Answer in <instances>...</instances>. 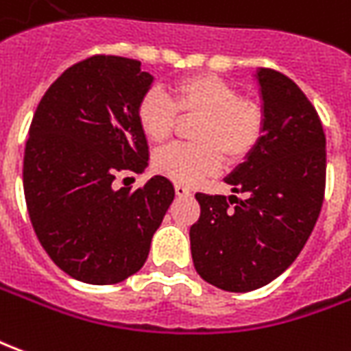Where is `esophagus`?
<instances>
[{
  "mask_svg": "<svg viewBox=\"0 0 351 351\" xmlns=\"http://www.w3.org/2000/svg\"><path fill=\"white\" fill-rule=\"evenodd\" d=\"M173 189H176V195H178V196H189V195H191V191H189L185 185H181V183H176V185H173Z\"/></svg>",
  "mask_w": 351,
  "mask_h": 351,
  "instance_id": "34e87169",
  "label": "esophagus"
}]
</instances>
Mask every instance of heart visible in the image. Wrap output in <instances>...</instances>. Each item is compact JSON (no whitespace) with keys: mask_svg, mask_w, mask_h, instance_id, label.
<instances>
[{"mask_svg":"<svg viewBox=\"0 0 351 351\" xmlns=\"http://www.w3.org/2000/svg\"><path fill=\"white\" fill-rule=\"evenodd\" d=\"M180 115H198L191 145H170L153 158L155 170L178 183H196L228 162H242L259 147L267 117L259 101L210 73L183 77L168 96L151 88L136 106V121L151 143L168 141Z\"/></svg>","mask_w":351,"mask_h":351,"instance_id":"heart-1","label":"heart"}]
</instances>
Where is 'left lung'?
I'll use <instances>...</instances> for the list:
<instances>
[{
  "label": "left lung",
  "instance_id": "8db88e82",
  "mask_svg": "<svg viewBox=\"0 0 351 351\" xmlns=\"http://www.w3.org/2000/svg\"><path fill=\"white\" fill-rule=\"evenodd\" d=\"M267 126L259 147L227 178L238 196L196 193L191 227L196 272L211 285L247 293L299 257L325 196V132L304 92L280 71H257ZM237 206H234V204Z\"/></svg>",
  "mask_w": 351,
  "mask_h": 351
}]
</instances>
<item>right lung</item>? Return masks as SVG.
<instances>
[{"mask_svg": "<svg viewBox=\"0 0 351 351\" xmlns=\"http://www.w3.org/2000/svg\"><path fill=\"white\" fill-rule=\"evenodd\" d=\"M151 81L141 62L96 54L49 86L29 124V221L54 265L79 282L111 285L136 274L176 195L164 176L136 191L113 183L147 166L136 106Z\"/></svg>", "mask_w": 351, "mask_h": 351, "instance_id": "right-lung-1", "label": "right lung"}]
</instances>
